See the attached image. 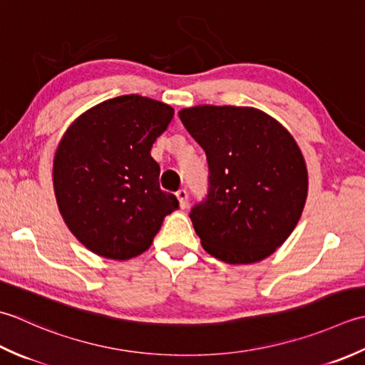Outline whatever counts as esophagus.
<instances>
[{
  "label": "esophagus",
  "mask_w": 365,
  "mask_h": 365,
  "mask_svg": "<svg viewBox=\"0 0 365 365\" xmlns=\"http://www.w3.org/2000/svg\"><path fill=\"white\" fill-rule=\"evenodd\" d=\"M176 197H178V200H180V206L182 207H187V205H189V193H187V190L185 189H181V190H178L176 192Z\"/></svg>",
  "instance_id": "esophagus-1"
}]
</instances>
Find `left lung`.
Masks as SVG:
<instances>
[{
	"instance_id": "8db88e82",
	"label": "left lung",
	"mask_w": 365,
	"mask_h": 365,
	"mask_svg": "<svg viewBox=\"0 0 365 365\" xmlns=\"http://www.w3.org/2000/svg\"><path fill=\"white\" fill-rule=\"evenodd\" d=\"M207 159V195L190 220L207 254L230 264L262 262L292 235L307 198V168L284 125L252 107L180 111Z\"/></svg>"
}]
</instances>
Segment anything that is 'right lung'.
I'll list each match as a JSON object with an SVG mask.
<instances>
[{"instance_id":"1","label":"right lung","mask_w":365,"mask_h":365,"mask_svg":"<svg viewBox=\"0 0 365 365\" xmlns=\"http://www.w3.org/2000/svg\"><path fill=\"white\" fill-rule=\"evenodd\" d=\"M175 110L143 96L108 99L71 124L58 145L53 187L72 235L94 254L129 259L143 254L163 217L178 210L159 185L151 148Z\"/></svg>"}]
</instances>
